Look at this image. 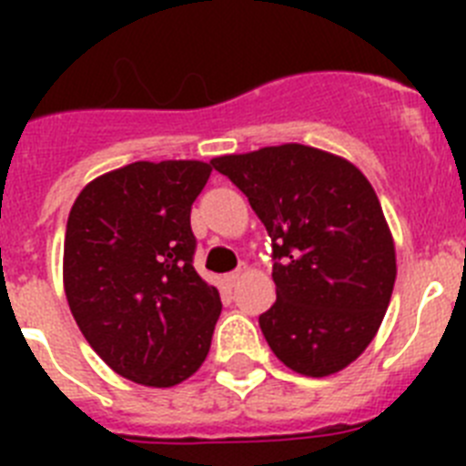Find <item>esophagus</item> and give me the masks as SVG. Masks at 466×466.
I'll return each instance as SVG.
<instances>
[{"label":"esophagus","instance_id":"obj_1","mask_svg":"<svg viewBox=\"0 0 466 466\" xmlns=\"http://www.w3.org/2000/svg\"><path fill=\"white\" fill-rule=\"evenodd\" d=\"M242 275H245V270H233V273L226 275V282H228L230 287H236V284L242 279Z\"/></svg>","mask_w":466,"mask_h":466}]
</instances>
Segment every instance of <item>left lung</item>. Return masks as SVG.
I'll list each match as a JSON object with an SVG mask.
<instances>
[{
    "label": "left lung",
    "instance_id": "8db88e82",
    "mask_svg": "<svg viewBox=\"0 0 466 466\" xmlns=\"http://www.w3.org/2000/svg\"><path fill=\"white\" fill-rule=\"evenodd\" d=\"M212 167L245 193L270 236L278 300L258 327L275 357L312 378L345 369L376 336L397 278L369 179L303 144L219 156Z\"/></svg>",
    "mask_w": 466,
    "mask_h": 466
}]
</instances>
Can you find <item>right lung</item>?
Returning a JSON list of instances; mask_svg holds the SVG:
<instances>
[{
  "label": "right lung",
  "instance_id": "obj_1",
  "mask_svg": "<svg viewBox=\"0 0 466 466\" xmlns=\"http://www.w3.org/2000/svg\"><path fill=\"white\" fill-rule=\"evenodd\" d=\"M200 160H139L97 177L74 200L65 294L84 339L127 380L172 387L200 369L221 315L193 268L191 205Z\"/></svg>",
  "mask_w": 466,
  "mask_h": 466
}]
</instances>
